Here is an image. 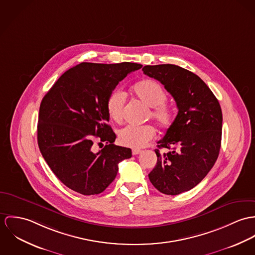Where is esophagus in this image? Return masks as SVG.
<instances>
[{
	"mask_svg": "<svg viewBox=\"0 0 255 255\" xmlns=\"http://www.w3.org/2000/svg\"><path fill=\"white\" fill-rule=\"evenodd\" d=\"M141 149H137V148H134L133 150H132V153L134 154V155H137V154H139V153H141Z\"/></svg>",
	"mask_w": 255,
	"mask_h": 255,
	"instance_id": "34e87169",
	"label": "esophagus"
}]
</instances>
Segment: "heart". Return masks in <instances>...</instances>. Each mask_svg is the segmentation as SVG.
<instances>
[{
    "label": "heart",
    "mask_w": 255,
    "mask_h": 255,
    "mask_svg": "<svg viewBox=\"0 0 255 255\" xmlns=\"http://www.w3.org/2000/svg\"><path fill=\"white\" fill-rule=\"evenodd\" d=\"M133 93L142 104L150 108L148 117H150L158 127L168 128L173 122L174 112L166 104L167 94L164 88L157 81L145 79L133 87ZM126 103L125 94L121 90H114L107 102V112L110 118L120 123L123 119L124 107ZM155 136V130L150 125L126 126L119 130L118 141L129 147L139 148L147 144Z\"/></svg>",
    "instance_id": "b5f03b06"
}]
</instances>
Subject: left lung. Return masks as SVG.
<instances>
[{
	"mask_svg": "<svg viewBox=\"0 0 255 255\" xmlns=\"http://www.w3.org/2000/svg\"><path fill=\"white\" fill-rule=\"evenodd\" d=\"M145 75L158 80L174 98L178 114L157 141L156 165L149 181L160 193L176 196L195 188L213 167L222 137L218 100L198 75L174 64L145 65Z\"/></svg>",
	"mask_w": 255,
	"mask_h": 255,
	"instance_id": "8db88e82",
	"label": "left lung"
}]
</instances>
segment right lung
Returning a JSON list of instances; mask_svg holds the SVG:
<instances>
[{"mask_svg":"<svg viewBox=\"0 0 255 255\" xmlns=\"http://www.w3.org/2000/svg\"><path fill=\"white\" fill-rule=\"evenodd\" d=\"M141 64L82 62L65 71L43 98L37 126L40 151L67 188L84 196L103 193L131 148L115 145L107 102L117 84ZM106 142L94 151V141Z\"/></svg>","mask_w":255,"mask_h":255,"instance_id":"1","label":"right lung"}]
</instances>
